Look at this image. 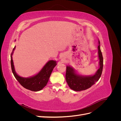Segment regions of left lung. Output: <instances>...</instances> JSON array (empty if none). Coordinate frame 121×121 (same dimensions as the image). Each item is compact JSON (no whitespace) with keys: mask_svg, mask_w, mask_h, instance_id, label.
<instances>
[{"mask_svg":"<svg viewBox=\"0 0 121 121\" xmlns=\"http://www.w3.org/2000/svg\"><path fill=\"white\" fill-rule=\"evenodd\" d=\"M98 57L99 59V68L95 75L91 76H83L77 74L74 69L67 66L65 74V80L69 86L72 90L80 91L89 88L98 81L102 74L103 69V56L100 48V42L99 41L98 46Z\"/></svg>","mask_w":121,"mask_h":121,"instance_id":"8db88e82","label":"left lung"}]
</instances>
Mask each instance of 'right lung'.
Returning <instances> with one entry per match:
<instances>
[{"mask_svg":"<svg viewBox=\"0 0 121 121\" xmlns=\"http://www.w3.org/2000/svg\"><path fill=\"white\" fill-rule=\"evenodd\" d=\"M15 47L13 49L10 56L11 68H12V70L14 77L21 85L25 88L26 89L32 91L41 90L46 85L53 69L56 65V61L51 60L47 62L38 74L32 77L26 78L21 77L17 75L15 72L12 58V54H13V50L15 49Z\"/></svg>","mask_w":121,"mask_h":121,"instance_id":"add662e5","label":"right lung"}]
</instances>
